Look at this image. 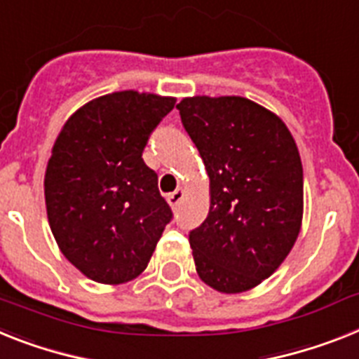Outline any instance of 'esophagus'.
Here are the masks:
<instances>
[{"label":"esophagus","instance_id":"1","mask_svg":"<svg viewBox=\"0 0 359 359\" xmlns=\"http://www.w3.org/2000/svg\"><path fill=\"white\" fill-rule=\"evenodd\" d=\"M182 197H184V189L179 188V189H175L173 194H170L165 198H168V203H170L171 208H177L180 201H182Z\"/></svg>","mask_w":359,"mask_h":359}]
</instances>
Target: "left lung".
Returning <instances> with one entry per match:
<instances>
[{
	"label": "left lung",
	"mask_w": 359,
	"mask_h": 359,
	"mask_svg": "<svg viewBox=\"0 0 359 359\" xmlns=\"http://www.w3.org/2000/svg\"><path fill=\"white\" fill-rule=\"evenodd\" d=\"M210 177V212L189 231L195 268L222 294L257 287L290 254L303 219V165L277 114L243 96L177 104Z\"/></svg>",
	"instance_id": "8db88e82"
}]
</instances>
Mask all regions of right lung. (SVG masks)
<instances>
[{
  "label": "right lung",
  "instance_id": "right-lung-1",
  "mask_svg": "<svg viewBox=\"0 0 359 359\" xmlns=\"http://www.w3.org/2000/svg\"><path fill=\"white\" fill-rule=\"evenodd\" d=\"M175 98L118 91L82 105L60 131L45 171L50 230L89 279L120 285L146 270L171 208L142 158Z\"/></svg>",
  "mask_w": 359,
  "mask_h": 359
}]
</instances>
